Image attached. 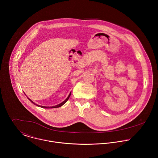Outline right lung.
<instances>
[{
	"label": "right lung",
	"mask_w": 158,
	"mask_h": 158,
	"mask_svg": "<svg viewBox=\"0 0 158 158\" xmlns=\"http://www.w3.org/2000/svg\"><path fill=\"white\" fill-rule=\"evenodd\" d=\"M71 93H70L69 94V96L67 98V99L64 101H63L62 102H61L60 104H58V105H56V106H52V107H48V106H39V107H42V108H46V109H48V108H56V107H60V106H62V105H64L67 101V100L69 99V97H70V96H71ZM29 99V100L31 101V102H32L33 104H35V103L32 101H31L29 98H28ZM36 105V104H35Z\"/></svg>",
	"instance_id": "right-lung-1"
}]
</instances>
